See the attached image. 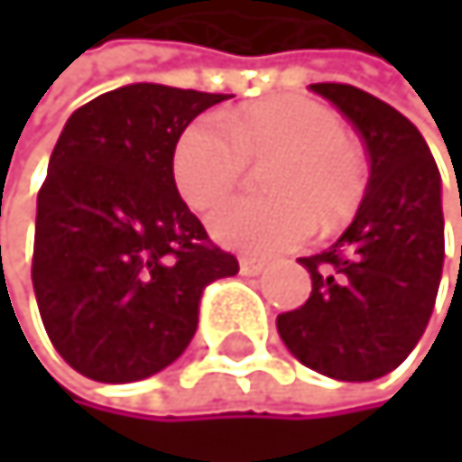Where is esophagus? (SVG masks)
Listing matches in <instances>:
<instances>
[{
  "mask_svg": "<svg viewBox=\"0 0 462 462\" xmlns=\"http://www.w3.org/2000/svg\"><path fill=\"white\" fill-rule=\"evenodd\" d=\"M263 269H265V263H263V260L241 257V274H244V277H257V274H263Z\"/></svg>",
  "mask_w": 462,
  "mask_h": 462,
  "instance_id": "obj_1",
  "label": "esophagus"
}]
</instances>
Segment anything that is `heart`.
I'll use <instances>...</instances> for the list:
<instances>
[{
  "mask_svg": "<svg viewBox=\"0 0 462 462\" xmlns=\"http://www.w3.org/2000/svg\"><path fill=\"white\" fill-rule=\"evenodd\" d=\"M282 152L265 177L269 199H236L210 216L218 244L246 254H277L308 244L319 226L352 216L363 197L365 163L327 105L285 94L244 105L229 124L193 118L177 138L171 171L182 199L208 213L241 182L249 157Z\"/></svg>",
  "mask_w": 462,
  "mask_h": 462,
  "instance_id": "heart-1",
  "label": "heart"
}]
</instances>
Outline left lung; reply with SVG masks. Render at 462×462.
<instances>
[{
    "instance_id": "8db88e82",
    "label": "left lung",
    "mask_w": 462,
    "mask_h": 462,
    "mask_svg": "<svg viewBox=\"0 0 462 462\" xmlns=\"http://www.w3.org/2000/svg\"><path fill=\"white\" fill-rule=\"evenodd\" d=\"M360 133L365 197L344 236L299 257L313 291L277 319L288 352L341 383L385 377L427 329L443 272L440 171L416 124L355 85L316 82Z\"/></svg>"
}]
</instances>
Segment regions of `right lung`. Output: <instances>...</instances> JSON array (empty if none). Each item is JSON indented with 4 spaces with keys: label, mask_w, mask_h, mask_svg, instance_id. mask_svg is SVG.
I'll return each mask as SVG.
<instances>
[{
    "label": "right lung",
    "mask_w": 462,
    "mask_h": 462,
    "mask_svg": "<svg viewBox=\"0 0 462 462\" xmlns=\"http://www.w3.org/2000/svg\"><path fill=\"white\" fill-rule=\"evenodd\" d=\"M224 99L133 82L66 121L38 190L32 288L49 341L88 380L138 383L171 365L205 288L238 274L171 171L182 130Z\"/></svg>",
    "instance_id": "right-lung-1"
}]
</instances>
